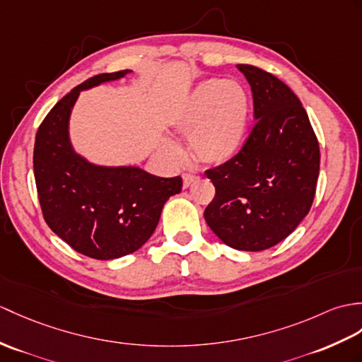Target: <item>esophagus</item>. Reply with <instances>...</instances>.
<instances>
[{
  "label": "esophagus",
  "mask_w": 362,
  "mask_h": 362,
  "mask_svg": "<svg viewBox=\"0 0 362 362\" xmlns=\"http://www.w3.org/2000/svg\"><path fill=\"white\" fill-rule=\"evenodd\" d=\"M196 179H197V177H196L194 174H191V173H185V174H183V188H188L189 185H191L192 182H194Z\"/></svg>",
  "instance_id": "obj_1"
}]
</instances>
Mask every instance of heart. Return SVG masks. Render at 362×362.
<instances>
[{
    "label": "heart",
    "instance_id": "b5f03b06",
    "mask_svg": "<svg viewBox=\"0 0 362 362\" xmlns=\"http://www.w3.org/2000/svg\"><path fill=\"white\" fill-rule=\"evenodd\" d=\"M251 98L238 81H202L174 117V128L188 136L189 153L199 163L221 165L242 149L247 139ZM165 154L179 160L182 151L173 140L163 141Z\"/></svg>",
    "mask_w": 362,
    "mask_h": 362
}]
</instances>
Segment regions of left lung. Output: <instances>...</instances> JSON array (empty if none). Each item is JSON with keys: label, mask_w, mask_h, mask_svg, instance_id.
<instances>
[{"label": "left lung", "mask_w": 362, "mask_h": 362, "mask_svg": "<svg viewBox=\"0 0 362 362\" xmlns=\"http://www.w3.org/2000/svg\"><path fill=\"white\" fill-rule=\"evenodd\" d=\"M238 67L253 92L256 123L236 156L205 171L216 188L205 221L228 247L262 251L308 214L321 154L295 92L260 67Z\"/></svg>", "instance_id": "obj_1"}]
</instances>
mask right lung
Listing matches in <instances>:
<instances>
[{"instance_id": "1", "label": "right lung", "mask_w": 362, "mask_h": 362, "mask_svg": "<svg viewBox=\"0 0 362 362\" xmlns=\"http://www.w3.org/2000/svg\"><path fill=\"white\" fill-rule=\"evenodd\" d=\"M128 72L98 74L75 86L41 122L33 146L38 200L49 228L75 251L100 260L137 251L154 233L165 202L182 189L180 175L95 166L71 148L67 123L80 90Z\"/></svg>"}]
</instances>
